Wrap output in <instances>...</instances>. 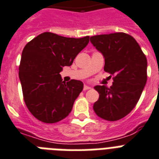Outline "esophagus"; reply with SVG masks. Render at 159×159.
Masks as SVG:
<instances>
[{
    "label": "esophagus",
    "instance_id": "34e87169",
    "mask_svg": "<svg viewBox=\"0 0 159 159\" xmlns=\"http://www.w3.org/2000/svg\"><path fill=\"white\" fill-rule=\"evenodd\" d=\"M90 88H91V86H87V85H85V86H84V87H83V90H84V91H86V90H89Z\"/></svg>",
    "mask_w": 159,
    "mask_h": 159
}]
</instances>
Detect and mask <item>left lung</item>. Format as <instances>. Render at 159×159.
<instances>
[{
	"instance_id": "obj_1",
	"label": "left lung",
	"mask_w": 159,
	"mask_h": 159,
	"mask_svg": "<svg viewBox=\"0 0 159 159\" xmlns=\"http://www.w3.org/2000/svg\"><path fill=\"white\" fill-rule=\"evenodd\" d=\"M91 44L104 58V71L113 75L110 88L95 86V113L107 121L124 117L135 108L147 81V59L135 38L124 33L93 36ZM111 77V76H110Z\"/></svg>"
}]
</instances>
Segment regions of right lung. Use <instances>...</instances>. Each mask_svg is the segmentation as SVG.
Returning <instances> with one entry per match:
<instances>
[{
    "instance_id": "obj_1",
    "label": "right lung",
    "mask_w": 159,
    "mask_h": 159,
    "mask_svg": "<svg viewBox=\"0 0 159 159\" xmlns=\"http://www.w3.org/2000/svg\"><path fill=\"white\" fill-rule=\"evenodd\" d=\"M89 43V37L71 38L43 33L23 50L19 68L24 102L31 113L46 123H55L70 113L83 90L78 80L63 82L59 73L70 66Z\"/></svg>"
}]
</instances>
